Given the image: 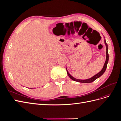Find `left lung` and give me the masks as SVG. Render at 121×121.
Here are the masks:
<instances>
[{"label":"left lung","instance_id":"8db88e82","mask_svg":"<svg viewBox=\"0 0 121 121\" xmlns=\"http://www.w3.org/2000/svg\"><path fill=\"white\" fill-rule=\"evenodd\" d=\"M104 43H105V44L106 45V50H107V52H106V54H107V57H106V60L105 62L104 63V67L102 68V69H101V71L100 72H99L98 74H97L96 75H94L93 77H92V78H91L90 79H86V80H79V79H76L75 78L73 77V76H72L70 74H69L67 69V74L68 75V76H69V77L72 80H74L76 82H80V83H91L93 82L94 81H95L96 79H97V78H98L99 77H100L104 74V72L106 70V69H107V65L108 63V44L107 42H106L105 40H104Z\"/></svg>","mask_w":121,"mask_h":121}]
</instances>
